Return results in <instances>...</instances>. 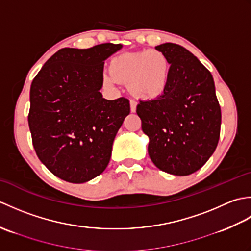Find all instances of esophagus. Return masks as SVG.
Here are the masks:
<instances>
[{
  "instance_id": "esophagus-1",
  "label": "esophagus",
  "mask_w": 251,
  "mask_h": 251,
  "mask_svg": "<svg viewBox=\"0 0 251 251\" xmlns=\"http://www.w3.org/2000/svg\"><path fill=\"white\" fill-rule=\"evenodd\" d=\"M136 108H137V102L135 100H130V111L131 112H136Z\"/></svg>"
}]
</instances>
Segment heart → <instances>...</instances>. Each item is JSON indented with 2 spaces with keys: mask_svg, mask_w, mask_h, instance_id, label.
<instances>
[{
  "mask_svg": "<svg viewBox=\"0 0 251 251\" xmlns=\"http://www.w3.org/2000/svg\"><path fill=\"white\" fill-rule=\"evenodd\" d=\"M170 61L159 50L124 52L110 61L102 82L109 87L128 83L129 92L140 99H154L167 89L172 70Z\"/></svg>",
  "mask_w": 251,
  "mask_h": 251,
  "instance_id": "obj_1",
  "label": "heart"
}]
</instances>
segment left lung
Segmentation results:
<instances>
[{"label": "left lung", "instance_id": "obj_1", "mask_svg": "<svg viewBox=\"0 0 251 251\" xmlns=\"http://www.w3.org/2000/svg\"><path fill=\"white\" fill-rule=\"evenodd\" d=\"M155 49L170 61L169 84L159 97L140 101L137 114L150 139L154 165L170 175L188 176L202 167L219 141L221 109L214 78L184 47L165 43Z\"/></svg>", "mask_w": 251, "mask_h": 251}]
</instances>
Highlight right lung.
Segmentation results:
<instances>
[{"label":"right lung","instance_id":"obj_1","mask_svg":"<svg viewBox=\"0 0 251 251\" xmlns=\"http://www.w3.org/2000/svg\"><path fill=\"white\" fill-rule=\"evenodd\" d=\"M122 47L104 43L61 49L32 81V143L47 169L68 182L84 183L103 173L114 138L130 112L128 99L106 100L100 93L104 60Z\"/></svg>","mask_w":251,"mask_h":251}]
</instances>
